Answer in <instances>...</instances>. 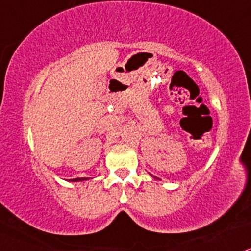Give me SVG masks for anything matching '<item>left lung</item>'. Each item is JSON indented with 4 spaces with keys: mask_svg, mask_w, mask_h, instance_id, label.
<instances>
[{
    "mask_svg": "<svg viewBox=\"0 0 251 251\" xmlns=\"http://www.w3.org/2000/svg\"><path fill=\"white\" fill-rule=\"evenodd\" d=\"M154 178H157V177H154ZM157 179H158V178H157Z\"/></svg>",
    "mask_w": 251,
    "mask_h": 251,
    "instance_id": "8db88e82",
    "label": "left lung"
}]
</instances>
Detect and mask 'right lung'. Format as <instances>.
<instances>
[{
    "instance_id": "right-lung-1",
    "label": "right lung",
    "mask_w": 251,
    "mask_h": 251,
    "mask_svg": "<svg viewBox=\"0 0 251 251\" xmlns=\"http://www.w3.org/2000/svg\"><path fill=\"white\" fill-rule=\"evenodd\" d=\"M86 179H89V178H73V179H70V181H72V182H79V181H86Z\"/></svg>"
}]
</instances>
